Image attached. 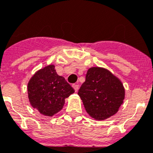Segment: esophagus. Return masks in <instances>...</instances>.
I'll return each mask as SVG.
<instances>
[{"label":"esophagus","instance_id":"obj_1","mask_svg":"<svg viewBox=\"0 0 153 153\" xmlns=\"http://www.w3.org/2000/svg\"><path fill=\"white\" fill-rule=\"evenodd\" d=\"M73 88H74L75 91H77L78 89H79V85H76V84H74V85H73Z\"/></svg>","mask_w":153,"mask_h":153}]
</instances>
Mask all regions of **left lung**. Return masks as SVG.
Here are the masks:
<instances>
[{
    "instance_id": "1",
    "label": "left lung",
    "mask_w": 153,
    "mask_h": 153,
    "mask_svg": "<svg viewBox=\"0 0 153 153\" xmlns=\"http://www.w3.org/2000/svg\"><path fill=\"white\" fill-rule=\"evenodd\" d=\"M78 94L87 113L100 121L119 111L125 99L126 90L122 81L109 70L92 67L87 71L85 81Z\"/></svg>"
}]
</instances>
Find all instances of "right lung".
Returning <instances> with one entry per match:
<instances>
[{
	"mask_svg": "<svg viewBox=\"0 0 153 153\" xmlns=\"http://www.w3.org/2000/svg\"><path fill=\"white\" fill-rule=\"evenodd\" d=\"M74 92L65 78L58 75L54 65L38 70L27 83L30 105L46 116H52L62 110L65 99Z\"/></svg>",
	"mask_w": 153,
	"mask_h": 153,
	"instance_id": "1",
	"label": "right lung"
}]
</instances>
